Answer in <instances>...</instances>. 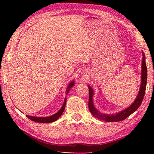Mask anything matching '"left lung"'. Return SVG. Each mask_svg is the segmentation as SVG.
<instances>
[{"label": "left lung", "mask_w": 154, "mask_h": 154, "mask_svg": "<svg viewBox=\"0 0 154 154\" xmlns=\"http://www.w3.org/2000/svg\"><path fill=\"white\" fill-rule=\"evenodd\" d=\"M143 54V59H142V83L140 85V91L138 93V96L136 100H134L131 105L129 107H128L126 109L121 111L119 113H116L115 114H104L100 113L99 111H98L95 107L93 105V91L89 85V99L88 106H89V109L90 112L92 113L93 115L96 117L97 119L106 121V122H119L122 121L124 119H126L127 117H128L130 114H132L133 112L140 107V104H142V100L144 97V94L146 92V83H147V67L145 61V55L142 52Z\"/></svg>", "instance_id": "left-lung-1"}]
</instances>
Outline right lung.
I'll list each match as a JSON object with an SVG mask.
<instances>
[{"label": "right lung", "mask_w": 154, "mask_h": 154, "mask_svg": "<svg viewBox=\"0 0 154 154\" xmlns=\"http://www.w3.org/2000/svg\"><path fill=\"white\" fill-rule=\"evenodd\" d=\"M74 85V81H72L69 85V86L67 88V94L69 93V91L71 88ZM66 98L64 100V103L63 104V106H62L61 109L58 111V112L54 114V115L50 116H48V117H35V116H28L26 115V116L29 119H30L32 121H34L35 122H40V123H50V122H53L54 121L57 120L59 118H60L61 114H63V111L65 110V104H66Z\"/></svg>", "instance_id": "right-lung-1"}]
</instances>
